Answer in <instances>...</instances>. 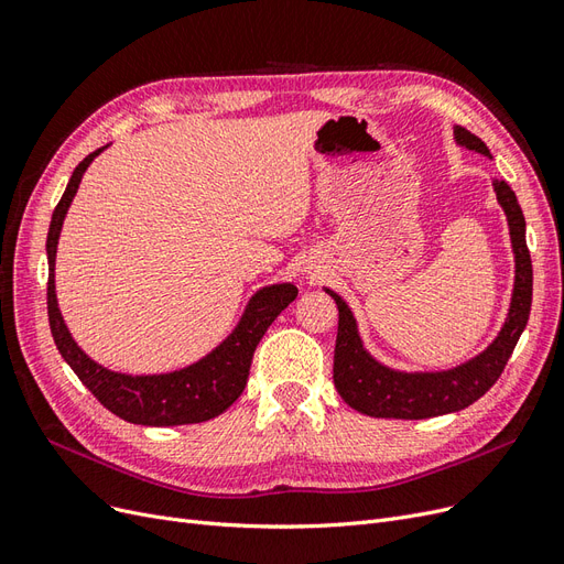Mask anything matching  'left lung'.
Returning <instances> with one entry per match:
<instances>
[{
  "label": "left lung",
  "mask_w": 564,
  "mask_h": 564,
  "mask_svg": "<svg viewBox=\"0 0 564 564\" xmlns=\"http://www.w3.org/2000/svg\"><path fill=\"white\" fill-rule=\"evenodd\" d=\"M454 138L464 148L489 156L487 144L478 135L462 129V126H454ZM492 185L497 192V202L506 213L508 229H511V243L516 252V285L503 328L480 356L443 372L391 370L362 349L351 308L337 293L325 288V293L335 300L339 308L333 379L344 403L354 410L370 416H384V420H429V416L459 412L470 403H476L501 377L524 330L527 318H530L532 258L530 250H527L524 215L516 192L503 180H495Z\"/></svg>",
  "instance_id": "8db88e82"
}]
</instances>
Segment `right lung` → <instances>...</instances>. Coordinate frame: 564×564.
<instances>
[{"label":"right lung","instance_id":"add662e5","mask_svg":"<svg viewBox=\"0 0 564 564\" xmlns=\"http://www.w3.org/2000/svg\"><path fill=\"white\" fill-rule=\"evenodd\" d=\"M102 150L105 148L90 152L75 169L65 187V194L61 196V202L51 217L46 236V304L53 341H56L67 366L82 379V384L98 398L100 405L121 416V420L142 426H177L208 422L213 416L223 414L243 393L252 354H256L269 325L297 297V288L293 283H279L258 290L250 297L239 325H236L234 333L220 347H215L206 358L196 360L194 366H187L183 370L133 377L98 366L96 360H90L77 347V341L72 339L67 330L56 300V276H53V269H56V248L67 208L79 189L82 175Z\"/></svg>","mask_w":564,"mask_h":564}]
</instances>
